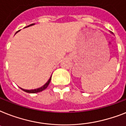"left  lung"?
Wrapping results in <instances>:
<instances>
[{
    "mask_svg": "<svg viewBox=\"0 0 126 126\" xmlns=\"http://www.w3.org/2000/svg\"><path fill=\"white\" fill-rule=\"evenodd\" d=\"M111 33H112V32H111Z\"/></svg>",
    "mask_w": 126,
    "mask_h": 126,
    "instance_id": "1",
    "label": "left lung"
}]
</instances>
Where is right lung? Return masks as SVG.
<instances>
[{
	"label": "right lung",
	"mask_w": 126,
	"mask_h": 126,
	"mask_svg": "<svg viewBox=\"0 0 126 126\" xmlns=\"http://www.w3.org/2000/svg\"><path fill=\"white\" fill-rule=\"evenodd\" d=\"M35 24H30V25H28V26H26L25 28H27V27H29V26H33V25H34ZM51 78H52V76H50V78H49V79L48 81H47V82L44 85H43L42 87H41L39 88H37V89H31V90H27V89H22V88H20L22 90V91H24V92H26V93H39V92L41 91H43V90H45L46 89V88L48 87V85H49V83H50V80H51Z\"/></svg>",
	"instance_id": "right-lung-1"
}]
</instances>
